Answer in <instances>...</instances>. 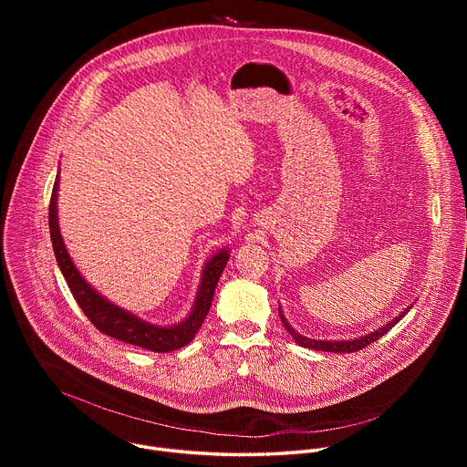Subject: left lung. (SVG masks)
I'll return each instance as SVG.
<instances>
[{
    "label": "left lung",
    "mask_w": 467,
    "mask_h": 467,
    "mask_svg": "<svg viewBox=\"0 0 467 467\" xmlns=\"http://www.w3.org/2000/svg\"><path fill=\"white\" fill-rule=\"evenodd\" d=\"M412 308V305L409 308H405L401 314L395 316L391 321L384 323L382 327H379L377 330L369 332V335H364V337H358V338H349V340H314V338H308V337H303L299 335V332L288 323V319L285 317L283 310H281V305H279V316H281V321L283 325L286 327V330L292 335V338L296 340L297 346L301 348H306V349H314V351H327V353H355V351H360L364 348H368L369 344L377 342L380 337H384L386 332L397 325L399 321H401V317H405V314Z\"/></svg>",
    "instance_id": "1"
}]
</instances>
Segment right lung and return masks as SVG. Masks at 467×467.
Segmentation results:
<instances>
[{"label":"right lung","mask_w":467,"mask_h":467,"mask_svg":"<svg viewBox=\"0 0 467 467\" xmlns=\"http://www.w3.org/2000/svg\"><path fill=\"white\" fill-rule=\"evenodd\" d=\"M57 202H58V173L53 184L51 202H49V234H51L53 253L66 283L70 286V292L74 294L85 316L96 325V328H99L103 335L110 338H116L123 344L137 346L153 353H170L190 344L197 335V330L202 328L207 317V312L213 305L218 281L231 256L229 247L218 249L205 262L202 281H199L190 314L182 321L173 325H155L109 301L81 275V272L76 268L68 249H66V244L60 234Z\"/></svg>","instance_id":"obj_1"}]
</instances>
